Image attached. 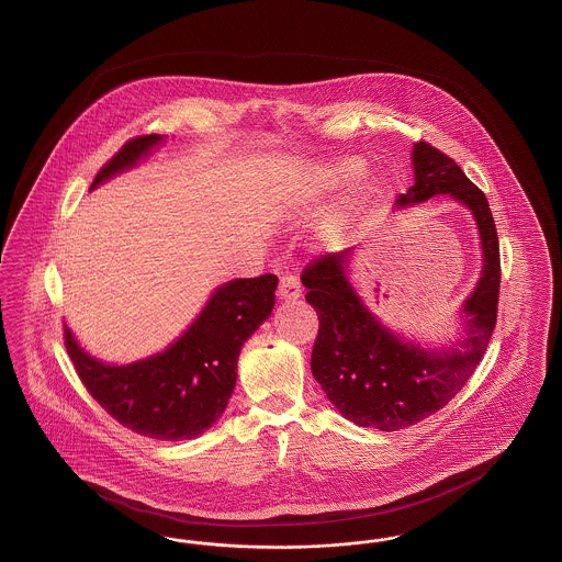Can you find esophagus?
I'll return each instance as SVG.
<instances>
[{
    "label": "esophagus",
    "mask_w": 562,
    "mask_h": 562,
    "mask_svg": "<svg viewBox=\"0 0 562 562\" xmlns=\"http://www.w3.org/2000/svg\"><path fill=\"white\" fill-rule=\"evenodd\" d=\"M278 296L284 299V301H294L301 296V284L294 276H284L280 280V286H278Z\"/></svg>",
    "instance_id": "1"
}]
</instances>
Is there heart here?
<instances>
[{
	"mask_svg": "<svg viewBox=\"0 0 562 562\" xmlns=\"http://www.w3.org/2000/svg\"><path fill=\"white\" fill-rule=\"evenodd\" d=\"M363 171V160L358 157H338L314 165L305 180L301 181L292 196L301 206H312L328 194L351 183ZM381 178H368L358 183L342 201L337 202L315 227V240L326 250H340L351 243L358 232L368 204L381 194Z\"/></svg>",
	"mask_w": 562,
	"mask_h": 562,
	"instance_id": "b5f03b06",
	"label": "heart"
}]
</instances>
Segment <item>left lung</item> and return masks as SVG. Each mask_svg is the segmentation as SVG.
<instances>
[{
  "label": "left lung",
  "instance_id": "1",
  "mask_svg": "<svg viewBox=\"0 0 562 562\" xmlns=\"http://www.w3.org/2000/svg\"><path fill=\"white\" fill-rule=\"evenodd\" d=\"M414 186L395 209L449 194L471 211L481 245V276L458 317L460 335L428 347L382 324L351 280L360 247L330 252L303 271L305 301L317 312L319 333L312 374L340 416L358 427L400 430L448 405L487 351L497 317L499 245L485 194L464 171L427 142L412 150Z\"/></svg>",
  "mask_w": 562,
  "mask_h": 562
}]
</instances>
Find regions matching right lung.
Listing matches in <instances>:
<instances>
[{
    "label": "right lung",
    "instance_id": "right-lung-1",
    "mask_svg": "<svg viewBox=\"0 0 562 562\" xmlns=\"http://www.w3.org/2000/svg\"><path fill=\"white\" fill-rule=\"evenodd\" d=\"M162 142L157 134L127 142L90 190L134 169ZM276 286L271 273L220 284L180 337L132 363L93 358L65 324L68 356L91 397L123 427L158 441L194 439L222 418L236 386L240 349L270 317Z\"/></svg>",
    "mask_w": 562,
    "mask_h": 562
}]
</instances>
